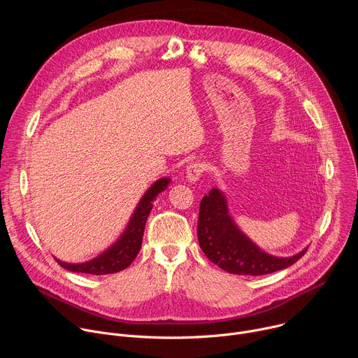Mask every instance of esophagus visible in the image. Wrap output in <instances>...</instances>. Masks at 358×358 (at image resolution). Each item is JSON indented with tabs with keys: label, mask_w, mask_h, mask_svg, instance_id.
<instances>
[{
	"label": "esophagus",
	"mask_w": 358,
	"mask_h": 358,
	"mask_svg": "<svg viewBox=\"0 0 358 358\" xmlns=\"http://www.w3.org/2000/svg\"><path fill=\"white\" fill-rule=\"evenodd\" d=\"M203 171H206V164L201 163V162H192L187 166L185 178L189 182H196L201 178V176L203 174Z\"/></svg>",
	"instance_id": "34e87169"
}]
</instances>
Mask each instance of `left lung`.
I'll use <instances>...</instances> for the list:
<instances>
[{"mask_svg": "<svg viewBox=\"0 0 358 358\" xmlns=\"http://www.w3.org/2000/svg\"><path fill=\"white\" fill-rule=\"evenodd\" d=\"M198 242L206 257L222 271L234 275L261 276L286 269L308 250L293 257H273L252 242L229 214L225 194L213 188L203 195L198 217Z\"/></svg>", "mask_w": 358, "mask_h": 358, "instance_id": "8db88e82", "label": "left lung"}]
</instances>
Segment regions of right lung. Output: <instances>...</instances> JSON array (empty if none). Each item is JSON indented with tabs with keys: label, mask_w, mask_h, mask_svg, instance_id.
<instances>
[{
	"label": "right lung",
	"mask_w": 358,
	"mask_h": 358,
	"mask_svg": "<svg viewBox=\"0 0 358 358\" xmlns=\"http://www.w3.org/2000/svg\"><path fill=\"white\" fill-rule=\"evenodd\" d=\"M170 181L171 178L163 177L148 187V189L140 198L137 207L134 208L119 239L115 243H112L106 250L97 255L96 258L82 264H68L55 258L57 262L62 268L71 272L90 273V275L116 273L130 266L141 248L144 227H145L148 214L152 208V202H155V199L160 195V192H163L169 187Z\"/></svg>",
	"instance_id": "obj_1"
}]
</instances>
